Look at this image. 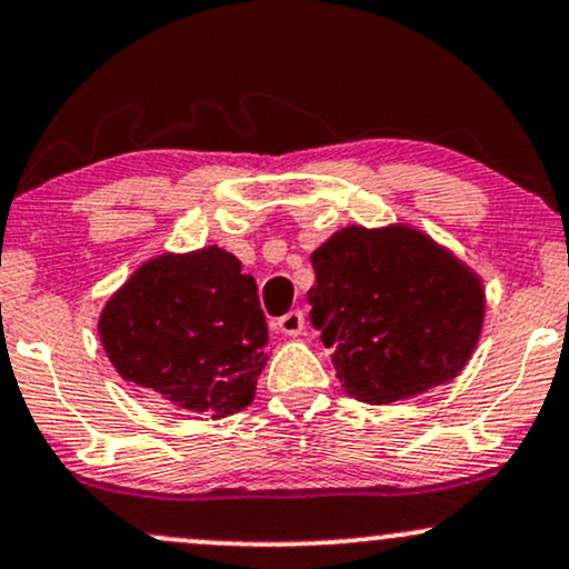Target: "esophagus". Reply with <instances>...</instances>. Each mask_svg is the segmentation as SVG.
Masks as SVG:
<instances>
[{"mask_svg":"<svg viewBox=\"0 0 569 569\" xmlns=\"http://www.w3.org/2000/svg\"><path fill=\"white\" fill-rule=\"evenodd\" d=\"M278 329L283 331L286 337H299L305 331V312L302 310L286 312V316L278 321Z\"/></svg>","mask_w":569,"mask_h":569,"instance_id":"esophagus-1","label":"esophagus"}]
</instances>
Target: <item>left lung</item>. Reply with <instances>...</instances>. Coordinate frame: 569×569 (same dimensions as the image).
Wrapping results in <instances>:
<instances>
[{
    "label": "left lung",
    "instance_id": "8db88e82",
    "mask_svg": "<svg viewBox=\"0 0 569 569\" xmlns=\"http://www.w3.org/2000/svg\"><path fill=\"white\" fill-rule=\"evenodd\" d=\"M310 321L345 393L393 403L455 380L485 323L481 278L409 224L342 227L310 253Z\"/></svg>",
    "mask_w": 569,
    "mask_h": 569
}]
</instances>
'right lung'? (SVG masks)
<instances>
[{"label": "right lung", "instance_id": "add662e5", "mask_svg": "<svg viewBox=\"0 0 569 569\" xmlns=\"http://www.w3.org/2000/svg\"><path fill=\"white\" fill-rule=\"evenodd\" d=\"M98 337L122 380L211 420L253 401L267 363L257 280L219 246L143 262L103 305Z\"/></svg>", "mask_w": 569, "mask_h": 569}]
</instances>
